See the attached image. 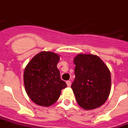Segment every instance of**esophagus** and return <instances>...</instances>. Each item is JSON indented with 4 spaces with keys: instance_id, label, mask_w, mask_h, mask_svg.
Segmentation results:
<instances>
[{
    "instance_id": "34e87169",
    "label": "esophagus",
    "mask_w": 128,
    "mask_h": 128,
    "mask_svg": "<svg viewBox=\"0 0 128 128\" xmlns=\"http://www.w3.org/2000/svg\"><path fill=\"white\" fill-rule=\"evenodd\" d=\"M66 83H67V85H68V86H69V87H70V86H71V84H72L71 81H70V80L67 81V82H66Z\"/></svg>"
}]
</instances>
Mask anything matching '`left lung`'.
I'll list each match as a JSON object with an SVG mask.
<instances>
[{
    "mask_svg": "<svg viewBox=\"0 0 128 128\" xmlns=\"http://www.w3.org/2000/svg\"><path fill=\"white\" fill-rule=\"evenodd\" d=\"M75 79L71 86L81 108L90 110L106 102L111 88V76L98 56L78 54L74 58Z\"/></svg>",
    "mask_w": 128,
    "mask_h": 128,
    "instance_id": "8db88e82",
    "label": "left lung"
}]
</instances>
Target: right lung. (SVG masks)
I'll return each mask as SVG.
<instances>
[{
  "label": "right lung",
  "instance_id": "add662e5",
  "mask_svg": "<svg viewBox=\"0 0 128 128\" xmlns=\"http://www.w3.org/2000/svg\"><path fill=\"white\" fill-rule=\"evenodd\" d=\"M60 55L42 51L32 58L25 68L24 84L27 95L34 103L48 107L57 101L67 87L60 79L57 64Z\"/></svg>",
  "mask_w": 128,
  "mask_h": 128
}]
</instances>
